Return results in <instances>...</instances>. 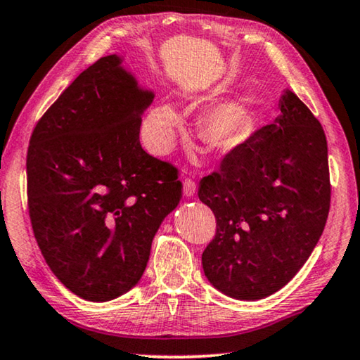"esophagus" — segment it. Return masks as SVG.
Instances as JSON below:
<instances>
[{
	"label": "esophagus",
	"instance_id": "esophagus-1",
	"mask_svg": "<svg viewBox=\"0 0 360 360\" xmlns=\"http://www.w3.org/2000/svg\"><path fill=\"white\" fill-rule=\"evenodd\" d=\"M182 186H184V195L186 197H191V195L195 194L197 184H195V181L192 179V178H186L184 181H182Z\"/></svg>",
	"mask_w": 360,
	"mask_h": 360
}]
</instances>
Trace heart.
Masks as SVG:
<instances>
[{"label":"heart","mask_w":360,"mask_h":360,"mask_svg":"<svg viewBox=\"0 0 360 360\" xmlns=\"http://www.w3.org/2000/svg\"><path fill=\"white\" fill-rule=\"evenodd\" d=\"M178 112L169 105L157 106L146 122V141L155 152H165L173 141ZM248 115L236 101L214 106L203 120V137L213 148L229 150L238 146L248 132Z\"/></svg>","instance_id":"b5f03b06"}]
</instances>
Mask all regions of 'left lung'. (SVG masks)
I'll return each mask as SVG.
<instances>
[{
	"label": "left lung",
	"mask_w": 360,
	"mask_h": 360,
	"mask_svg": "<svg viewBox=\"0 0 360 360\" xmlns=\"http://www.w3.org/2000/svg\"><path fill=\"white\" fill-rule=\"evenodd\" d=\"M280 116L224 155L198 198L217 219L202 266L218 291L257 300L302 268L323 233L331 184L323 127L286 89Z\"/></svg>",
	"instance_id": "left-lung-1"
}]
</instances>
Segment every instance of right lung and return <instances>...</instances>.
<instances>
[{"label": "right lung", "mask_w": 360, "mask_h": 360, "mask_svg": "<svg viewBox=\"0 0 360 360\" xmlns=\"http://www.w3.org/2000/svg\"><path fill=\"white\" fill-rule=\"evenodd\" d=\"M120 56L100 58L45 111L27 150L37 244L69 291L105 302L136 286L153 236L181 200L174 165L139 141L153 95Z\"/></svg>", "instance_id": "1"}]
</instances>
